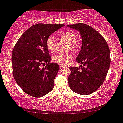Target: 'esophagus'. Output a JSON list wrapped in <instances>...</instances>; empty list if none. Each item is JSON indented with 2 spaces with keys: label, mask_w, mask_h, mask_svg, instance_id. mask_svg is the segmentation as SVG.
Returning a JSON list of instances; mask_svg holds the SVG:
<instances>
[{
  "label": "esophagus",
  "mask_w": 123,
  "mask_h": 123,
  "mask_svg": "<svg viewBox=\"0 0 123 123\" xmlns=\"http://www.w3.org/2000/svg\"><path fill=\"white\" fill-rule=\"evenodd\" d=\"M59 68H60V69H62V68H64V67L63 65H59Z\"/></svg>",
  "instance_id": "34e87169"
}]
</instances>
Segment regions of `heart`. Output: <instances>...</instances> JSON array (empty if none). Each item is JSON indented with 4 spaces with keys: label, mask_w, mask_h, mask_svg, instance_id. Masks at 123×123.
Masks as SVG:
<instances>
[{
    "label": "heart",
    "mask_w": 123,
    "mask_h": 123,
    "mask_svg": "<svg viewBox=\"0 0 123 123\" xmlns=\"http://www.w3.org/2000/svg\"><path fill=\"white\" fill-rule=\"evenodd\" d=\"M59 38L64 40L69 44V49L74 52H77L78 50V46L75 43L77 41V36L74 33L69 31L63 32L59 35ZM46 45L48 49L51 52H54L56 49V41L52 36L48 37L46 41ZM73 56L71 53L68 54H56L53 56L52 59L55 62L61 65H64L71 59Z\"/></svg>",
    "instance_id": "1"
}]
</instances>
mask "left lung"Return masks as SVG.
<instances>
[{
    "label": "left lung",
    "mask_w": 123,
    "mask_h": 123,
    "mask_svg": "<svg viewBox=\"0 0 123 123\" xmlns=\"http://www.w3.org/2000/svg\"><path fill=\"white\" fill-rule=\"evenodd\" d=\"M80 32L82 46L77 56L78 67H69L68 81L71 90L81 95H88L103 84L110 65V52L107 42L95 29L85 24L67 26Z\"/></svg>",
    "instance_id": "8db88e82"
}]
</instances>
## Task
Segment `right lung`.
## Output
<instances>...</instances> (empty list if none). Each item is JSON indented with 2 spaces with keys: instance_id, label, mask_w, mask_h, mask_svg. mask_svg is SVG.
Returning <instances> with one entry per match:
<instances>
[{
  "instance_id": "obj_1",
  "label": "right lung",
  "mask_w": 123,
  "mask_h": 123,
  "mask_svg": "<svg viewBox=\"0 0 123 123\" xmlns=\"http://www.w3.org/2000/svg\"><path fill=\"white\" fill-rule=\"evenodd\" d=\"M64 24L34 25L18 39L12 54L13 75L25 92L33 97H41L54 88V79L59 65L51 63L46 41ZM46 64L45 67L41 65Z\"/></svg>"
}]
</instances>
